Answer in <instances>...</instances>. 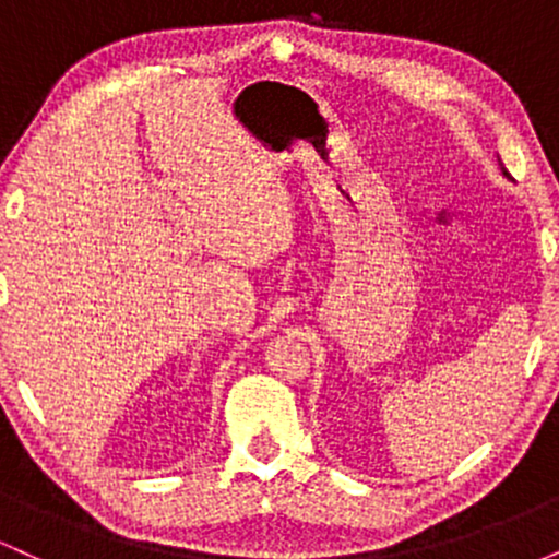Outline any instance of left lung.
I'll use <instances>...</instances> for the list:
<instances>
[{"instance_id":"left-lung-1","label":"left lung","mask_w":559,"mask_h":559,"mask_svg":"<svg viewBox=\"0 0 559 559\" xmlns=\"http://www.w3.org/2000/svg\"><path fill=\"white\" fill-rule=\"evenodd\" d=\"M504 173H507V170H504Z\"/></svg>"}]
</instances>
